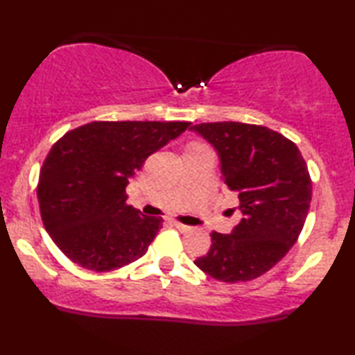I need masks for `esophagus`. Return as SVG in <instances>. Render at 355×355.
<instances>
[{
	"mask_svg": "<svg viewBox=\"0 0 355 355\" xmlns=\"http://www.w3.org/2000/svg\"><path fill=\"white\" fill-rule=\"evenodd\" d=\"M173 225H174V227H176V230H179L181 232H187V231H191V226L182 225V223H179V221H173Z\"/></svg>",
	"mask_w": 355,
	"mask_h": 355,
	"instance_id": "obj_1",
	"label": "esophagus"
}]
</instances>
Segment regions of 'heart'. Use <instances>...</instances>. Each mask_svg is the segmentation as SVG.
Segmentation results:
<instances>
[{"instance_id": "1", "label": "heart", "mask_w": 355, "mask_h": 355, "mask_svg": "<svg viewBox=\"0 0 355 355\" xmlns=\"http://www.w3.org/2000/svg\"><path fill=\"white\" fill-rule=\"evenodd\" d=\"M192 145H200V144H192ZM192 145H191V147H192Z\"/></svg>"}]
</instances>
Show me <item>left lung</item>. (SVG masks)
Masks as SVG:
<instances>
[{"label": "left lung", "mask_w": 355, "mask_h": 355, "mask_svg": "<svg viewBox=\"0 0 355 355\" xmlns=\"http://www.w3.org/2000/svg\"><path fill=\"white\" fill-rule=\"evenodd\" d=\"M220 155L225 186L239 197L242 220L231 234L211 232L207 255L193 261L223 283L266 273L302 231L312 181L297 145L265 125L202 123L191 128Z\"/></svg>", "instance_id": "obj_1"}]
</instances>
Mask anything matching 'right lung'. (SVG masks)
I'll return each instance as SVG.
<instances>
[{"label":"right lung","instance_id":"1","mask_svg":"<svg viewBox=\"0 0 355 355\" xmlns=\"http://www.w3.org/2000/svg\"><path fill=\"white\" fill-rule=\"evenodd\" d=\"M186 121H94L69 130L43 162L37 197L43 226L82 268L111 271L140 259L163 220L125 203L129 179L176 139Z\"/></svg>","mask_w":355,"mask_h":355}]
</instances>
